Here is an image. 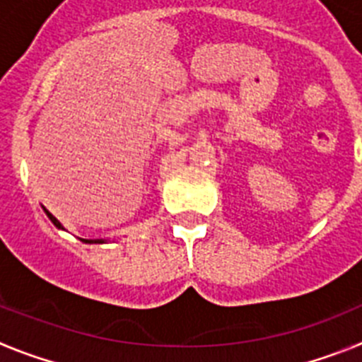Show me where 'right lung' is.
Listing matches in <instances>:
<instances>
[{
	"instance_id": "obj_1",
	"label": "right lung",
	"mask_w": 362,
	"mask_h": 362,
	"mask_svg": "<svg viewBox=\"0 0 362 362\" xmlns=\"http://www.w3.org/2000/svg\"><path fill=\"white\" fill-rule=\"evenodd\" d=\"M45 212H47V216H49V219L52 221V223H54V225L57 226V228H63V226H62V223H59V221H57L56 217H54L52 214L49 212V210H45ZM81 241H83V243H103V241H101V239H81Z\"/></svg>"
}]
</instances>
